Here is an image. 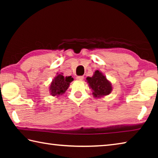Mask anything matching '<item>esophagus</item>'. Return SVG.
Masks as SVG:
<instances>
[{
  "mask_svg": "<svg viewBox=\"0 0 158 158\" xmlns=\"http://www.w3.org/2000/svg\"><path fill=\"white\" fill-rule=\"evenodd\" d=\"M77 79L79 80H82V79H84V76H77Z\"/></svg>",
  "mask_w": 158,
  "mask_h": 158,
  "instance_id": "1",
  "label": "esophagus"
}]
</instances>
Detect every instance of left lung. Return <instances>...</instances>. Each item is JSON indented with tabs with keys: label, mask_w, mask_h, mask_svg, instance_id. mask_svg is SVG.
Masks as SVG:
<instances>
[{
	"label": "left lung",
	"mask_w": 158,
	"mask_h": 158,
	"mask_svg": "<svg viewBox=\"0 0 158 158\" xmlns=\"http://www.w3.org/2000/svg\"><path fill=\"white\" fill-rule=\"evenodd\" d=\"M87 80L95 98L107 95L111 93L112 90L111 84L100 71L96 70L94 75L92 77H88Z\"/></svg>",
	"instance_id": "8db88e82"
}]
</instances>
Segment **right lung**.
<instances>
[{
    "label": "right lung",
    "mask_w": 158,
    "mask_h": 158,
    "mask_svg": "<svg viewBox=\"0 0 158 158\" xmlns=\"http://www.w3.org/2000/svg\"><path fill=\"white\" fill-rule=\"evenodd\" d=\"M72 81H73V78L71 76L64 77L61 74H58L50 85L51 95L52 96L62 95L68 89L69 83Z\"/></svg>",
    "instance_id": "obj_1"
}]
</instances>
